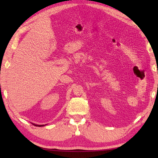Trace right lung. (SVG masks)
I'll return each mask as SVG.
<instances>
[{
  "label": "right lung",
  "instance_id": "add662e5",
  "mask_svg": "<svg viewBox=\"0 0 158 158\" xmlns=\"http://www.w3.org/2000/svg\"><path fill=\"white\" fill-rule=\"evenodd\" d=\"M33 124V123H32ZM33 125H35V126H39V127H41V126H43V125H36V124H33Z\"/></svg>",
  "mask_w": 158,
  "mask_h": 158
}]
</instances>
